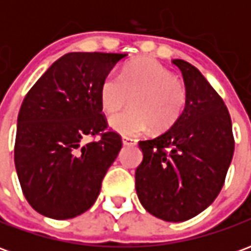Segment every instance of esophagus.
Masks as SVG:
<instances>
[{
  "instance_id": "esophagus-1",
  "label": "esophagus",
  "mask_w": 251,
  "mask_h": 251,
  "mask_svg": "<svg viewBox=\"0 0 251 251\" xmlns=\"http://www.w3.org/2000/svg\"><path fill=\"white\" fill-rule=\"evenodd\" d=\"M122 144L124 145H136L137 140L136 138H130V137H124L122 138Z\"/></svg>"
}]
</instances>
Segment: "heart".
<instances>
[{"instance_id":"b5f03b06","label":"heart","mask_w":251,"mask_h":251,"mask_svg":"<svg viewBox=\"0 0 251 251\" xmlns=\"http://www.w3.org/2000/svg\"><path fill=\"white\" fill-rule=\"evenodd\" d=\"M130 98L131 107L110 120L111 129L134 137L147 130L164 131L184 113L188 91L172 71L153 59H138L122 68L120 76L109 74L99 86V102L106 114L120 111Z\"/></svg>"}]
</instances>
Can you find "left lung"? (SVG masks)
Instances as JSON below:
<instances>
[{"label": "left lung", "instance_id": "8db88e82", "mask_svg": "<svg viewBox=\"0 0 251 251\" xmlns=\"http://www.w3.org/2000/svg\"><path fill=\"white\" fill-rule=\"evenodd\" d=\"M188 91L184 113L171 129L138 142L142 163L136 191L144 208L167 222L194 218L215 200L234 154L226 104L201 72L175 59Z\"/></svg>", "mask_w": 251, "mask_h": 251}]
</instances>
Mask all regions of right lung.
I'll list each match as a JSON object with an SVG mask.
<instances>
[{
  "mask_svg": "<svg viewBox=\"0 0 251 251\" xmlns=\"http://www.w3.org/2000/svg\"><path fill=\"white\" fill-rule=\"evenodd\" d=\"M126 53L71 52L57 59L25 95L14 165L25 199L39 214L70 219L98 198L122 148L107 127L99 86ZM98 140L84 144L86 136Z\"/></svg>",
  "mask_w": 251,
  "mask_h": 251,
  "instance_id": "add662e5",
  "label": "right lung"
}]
</instances>
